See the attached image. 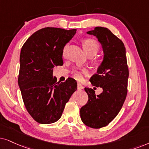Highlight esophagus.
<instances>
[{
    "label": "esophagus",
    "mask_w": 149,
    "mask_h": 149,
    "mask_svg": "<svg viewBox=\"0 0 149 149\" xmlns=\"http://www.w3.org/2000/svg\"><path fill=\"white\" fill-rule=\"evenodd\" d=\"M77 88H78V90H82V89L84 88V86L81 84H80V83H78V87Z\"/></svg>",
    "instance_id": "obj_1"
}]
</instances>
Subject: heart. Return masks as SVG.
I'll use <instances>...</instances> for the list:
<instances>
[{"instance_id":"1","label":"heart","mask_w":149,"mask_h":149,"mask_svg":"<svg viewBox=\"0 0 149 149\" xmlns=\"http://www.w3.org/2000/svg\"><path fill=\"white\" fill-rule=\"evenodd\" d=\"M82 47L84 50L86 52L87 54H95L100 49V45L96 41L93 39H86L82 41ZM88 73L86 69H75L73 71V76L77 80H80L82 78V74H86Z\"/></svg>"}]
</instances>
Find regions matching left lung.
<instances>
[{
  "instance_id": "obj_1",
  "label": "left lung",
  "mask_w": 149,
  "mask_h": 149,
  "mask_svg": "<svg viewBox=\"0 0 149 149\" xmlns=\"http://www.w3.org/2000/svg\"><path fill=\"white\" fill-rule=\"evenodd\" d=\"M86 33L96 37L102 47L103 60L90 82L103 92L96 95L93 89L85 88L88 100L80 114L86 126L99 129L108 125L120 112L127 93L129 70L124 43L110 30L97 26Z\"/></svg>"
}]
</instances>
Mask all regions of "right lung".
I'll list each match as a JSON object with an SVG mask.
<instances>
[{
	"mask_svg": "<svg viewBox=\"0 0 149 149\" xmlns=\"http://www.w3.org/2000/svg\"><path fill=\"white\" fill-rule=\"evenodd\" d=\"M76 31L44 28L33 33L22 47L18 85L26 108L39 123L57 121L76 91L74 79L57 82L53 76V68L63 64V49Z\"/></svg>",
	"mask_w": 149,
	"mask_h": 149,
	"instance_id": "1",
	"label": "right lung"
}]
</instances>
